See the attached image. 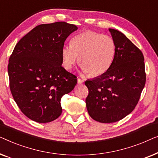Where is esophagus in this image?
Returning a JSON list of instances; mask_svg holds the SVG:
<instances>
[{
	"label": "esophagus",
	"instance_id": "obj_1",
	"mask_svg": "<svg viewBox=\"0 0 158 158\" xmlns=\"http://www.w3.org/2000/svg\"><path fill=\"white\" fill-rule=\"evenodd\" d=\"M83 83H84V81H83V80L77 78V83H78L79 85H81V84H83Z\"/></svg>",
	"mask_w": 158,
	"mask_h": 158
}]
</instances>
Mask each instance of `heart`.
I'll use <instances>...</instances> for the list:
<instances>
[{
    "label": "heart",
    "instance_id": "b5f03b06",
    "mask_svg": "<svg viewBox=\"0 0 158 158\" xmlns=\"http://www.w3.org/2000/svg\"><path fill=\"white\" fill-rule=\"evenodd\" d=\"M116 53V45L111 37L91 31L77 34L70 45H64L61 55L64 68L70 70L78 60L82 71L91 76H98L110 68Z\"/></svg>",
    "mask_w": 158,
    "mask_h": 158
}]
</instances>
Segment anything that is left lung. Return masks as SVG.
Instances as JSON below:
<instances>
[{
    "label": "left lung",
    "mask_w": 158,
    "mask_h": 158,
    "mask_svg": "<svg viewBox=\"0 0 158 158\" xmlns=\"http://www.w3.org/2000/svg\"><path fill=\"white\" fill-rule=\"evenodd\" d=\"M116 45L110 68L85 85V99L90 117L101 123L118 122L131 113L137 104L145 85L144 56L122 32L109 29Z\"/></svg>",
    "instance_id": "left-lung-1"
}]
</instances>
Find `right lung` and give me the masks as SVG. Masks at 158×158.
<instances>
[{
    "instance_id": "obj_1",
    "label": "right lung",
    "mask_w": 158,
    "mask_h": 158,
    "mask_svg": "<svg viewBox=\"0 0 158 158\" xmlns=\"http://www.w3.org/2000/svg\"><path fill=\"white\" fill-rule=\"evenodd\" d=\"M75 25L55 22L39 25L21 39L9 58L10 89L19 109L38 123L62 114V96L74 89L77 77L62 66L61 51Z\"/></svg>"
}]
</instances>
